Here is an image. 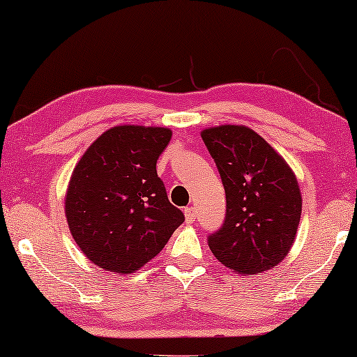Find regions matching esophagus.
<instances>
[{
	"mask_svg": "<svg viewBox=\"0 0 357 357\" xmlns=\"http://www.w3.org/2000/svg\"><path fill=\"white\" fill-rule=\"evenodd\" d=\"M185 221L187 222H193L197 219V211H195L193 206H187L185 208Z\"/></svg>",
	"mask_w": 357,
	"mask_h": 357,
	"instance_id": "1",
	"label": "esophagus"
}]
</instances>
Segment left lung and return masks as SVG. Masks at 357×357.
Segmentation results:
<instances>
[{
  "label": "left lung",
  "instance_id": "left-lung-1",
  "mask_svg": "<svg viewBox=\"0 0 357 357\" xmlns=\"http://www.w3.org/2000/svg\"><path fill=\"white\" fill-rule=\"evenodd\" d=\"M202 138L226 192V218L208 236L213 255L242 275L270 270L291 250L301 221L302 198L296 175L247 126L208 128Z\"/></svg>",
  "mask_w": 357,
  "mask_h": 357
}]
</instances>
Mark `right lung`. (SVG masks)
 Returning a JSON list of instances; mask_svg holds the SVG:
<instances>
[{
	"label": "right lung",
	"instance_id": "1",
	"mask_svg": "<svg viewBox=\"0 0 357 357\" xmlns=\"http://www.w3.org/2000/svg\"><path fill=\"white\" fill-rule=\"evenodd\" d=\"M170 138L167 128L114 126L73 170L65 199L68 226L97 266L133 273L153 260L185 221L155 170Z\"/></svg>",
	"mask_w": 357,
	"mask_h": 357
}]
</instances>
